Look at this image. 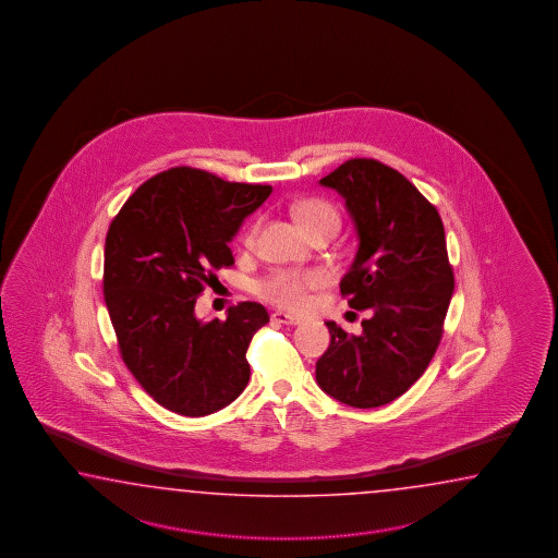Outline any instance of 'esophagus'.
I'll list each match as a JSON object with an SVG mask.
<instances>
[{"instance_id": "34e87169", "label": "esophagus", "mask_w": 558, "mask_h": 558, "mask_svg": "<svg viewBox=\"0 0 558 558\" xmlns=\"http://www.w3.org/2000/svg\"><path fill=\"white\" fill-rule=\"evenodd\" d=\"M271 319H274L275 323H281V325H299V323H301L299 317L283 313V311H275L274 315H271Z\"/></svg>"}]
</instances>
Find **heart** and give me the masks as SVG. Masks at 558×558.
I'll return each mask as SVG.
<instances>
[{
  "label": "heart",
  "instance_id": "b5f03b06",
  "mask_svg": "<svg viewBox=\"0 0 558 558\" xmlns=\"http://www.w3.org/2000/svg\"><path fill=\"white\" fill-rule=\"evenodd\" d=\"M296 221L308 235L320 231H337L339 214L331 203L323 199H303L295 205ZM323 283L319 271H296V269H275L257 284L263 299L284 308H301L307 303V293Z\"/></svg>",
  "mask_w": 558,
  "mask_h": 558
}]
</instances>
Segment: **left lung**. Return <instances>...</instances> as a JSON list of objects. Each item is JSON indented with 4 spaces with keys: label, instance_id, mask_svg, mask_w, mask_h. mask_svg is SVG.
Returning a JSON list of instances; mask_svg holds the SVG:
<instances>
[{
    "label": "left lung",
    "instance_id": "8db88e82",
    "mask_svg": "<svg viewBox=\"0 0 558 558\" xmlns=\"http://www.w3.org/2000/svg\"><path fill=\"white\" fill-rule=\"evenodd\" d=\"M319 183L343 197L359 238L341 295L371 317L361 335L327 320L331 344L315 377L332 399L373 409L409 391L439 347L454 289L445 227L435 205L377 159H349Z\"/></svg>",
    "mask_w": 558,
    "mask_h": 558
}]
</instances>
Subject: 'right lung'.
I'll use <instances>...</instances> for the list:
<instances>
[{"mask_svg": "<svg viewBox=\"0 0 558 558\" xmlns=\"http://www.w3.org/2000/svg\"><path fill=\"white\" fill-rule=\"evenodd\" d=\"M271 191L173 167L140 185L109 226L104 295L119 353L155 403L178 415H211L250 383L245 353L267 311L245 301L226 320H202L195 301L235 263L229 241Z\"/></svg>", "mask_w": 558, "mask_h": 558, "instance_id": "add662e5", "label": "right lung"}]
</instances>
